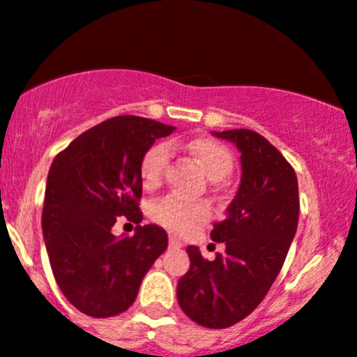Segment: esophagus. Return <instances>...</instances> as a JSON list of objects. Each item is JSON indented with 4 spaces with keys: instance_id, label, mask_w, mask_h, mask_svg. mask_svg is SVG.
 I'll use <instances>...</instances> for the list:
<instances>
[{
    "instance_id": "34e87169",
    "label": "esophagus",
    "mask_w": 357,
    "mask_h": 357,
    "mask_svg": "<svg viewBox=\"0 0 357 357\" xmlns=\"http://www.w3.org/2000/svg\"><path fill=\"white\" fill-rule=\"evenodd\" d=\"M181 247H183V241L179 240L176 235H169V248L171 250H178Z\"/></svg>"
}]
</instances>
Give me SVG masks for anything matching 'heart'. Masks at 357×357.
I'll list each match as a JSON object with an SVG mask.
<instances>
[{
	"label": "heart",
	"mask_w": 357,
	"mask_h": 357,
	"mask_svg": "<svg viewBox=\"0 0 357 357\" xmlns=\"http://www.w3.org/2000/svg\"><path fill=\"white\" fill-rule=\"evenodd\" d=\"M188 149L198 159L204 173L213 181L227 178L233 171V154L227 146L208 137H196L188 142ZM169 146L155 144L146 151L139 165V174L144 188L151 190L161 183L167 162H169ZM151 218L161 227L176 233L190 231L195 225L203 221L210 213L208 204L202 202H186L178 195H167L151 206Z\"/></svg>",
	"instance_id": "b5f03b06"
}]
</instances>
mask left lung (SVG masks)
<instances>
[{"mask_svg": "<svg viewBox=\"0 0 357 357\" xmlns=\"http://www.w3.org/2000/svg\"><path fill=\"white\" fill-rule=\"evenodd\" d=\"M241 153L238 191L211 240L225 243L215 260L188 247L190 270L178 282L183 312L210 329H225L257 309L275 280L297 231L298 184L294 167L250 129L213 132Z\"/></svg>", "mask_w": 357, "mask_h": 357, "instance_id": "8db88e82", "label": "left lung"}]
</instances>
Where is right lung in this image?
<instances>
[{"label":"right lung","mask_w":357,"mask_h":357,"mask_svg":"<svg viewBox=\"0 0 357 357\" xmlns=\"http://www.w3.org/2000/svg\"><path fill=\"white\" fill-rule=\"evenodd\" d=\"M176 129L151 119L119 116L92 127L53 159L42 230L56 284L90 317L122 314L136 301L167 233L142 227L139 165L155 139ZM117 215L138 225L134 237H116Z\"/></svg>","instance_id":"add662e5"}]
</instances>
